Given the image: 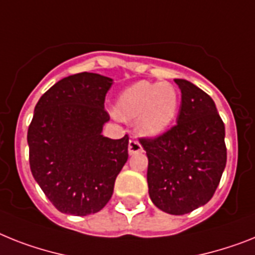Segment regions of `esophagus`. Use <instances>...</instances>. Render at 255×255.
I'll list each match as a JSON object with an SVG mask.
<instances>
[{"mask_svg":"<svg viewBox=\"0 0 255 255\" xmlns=\"http://www.w3.org/2000/svg\"><path fill=\"white\" fill-rule=\"evenodd\" d=\"M128 150H129L130 155H134V153L142 152V146H140V143L135 139H130L129 146H128Z\"/></svg>","mask_w":255,"mask_h":255,"instance_id":"34e87169","label":"esophagus"}]
</instances>
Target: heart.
<instances>
[{
	"instance_id": "heart-1",
	"label": "heart",
	"mask_w": 255,
	"mask_h": 255,
	"mask_svg": "<svg viewBox=\"0 0 255 255\" xmlns=\"http://www.w3.org/2000/svg\"><path fill=\"white\" fill-rule=\"evenodd\" d=\"M180 95L169 83L140 81L120 95L117 113L125 120L138 119V131L144 136H157L167 131L177 116Z\"/></svg>"
}]
</instances>
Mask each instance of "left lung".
Masks as SVG:
<instances>
[{
  "instance_id": "8db88e82",
  "label": "left lung",
  "mask_w": 255,
  "mask_h": 255,
  "mask_svg": "<svg viewBox=\"0 0 255 255\" xmlns=\"http://www.w3.org/2000/svg\"><path fill=\"white\" fill-rule=\"evenodd\" d=\"M181 90L177 125L139 142L148 157L147 182L152 203L172 215L205 206L218 188L227 163L226 128L215 103L191 82Z\"/></svg>"
}]
</instances>
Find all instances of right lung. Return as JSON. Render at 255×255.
<instances>
[{
    "label": "right lung",
    "instance_id": "obj_1",
    "mask_svg": "<svg viewBox=\"0 0 255 255\" xmlns=\"http://www.w3.org/2000/svg\"><path fill=\"white\" fill-rule=\"evenodd\" d=\"M112 78L79 73L58 81L40 98L27 132L31 172L58 211L99 212L113 194L128 161L129 136L102 134L109 121L105 95Z\"/></svg>",
    "mask_w": 255,
    "mask_h": 255
}]
</instances>
